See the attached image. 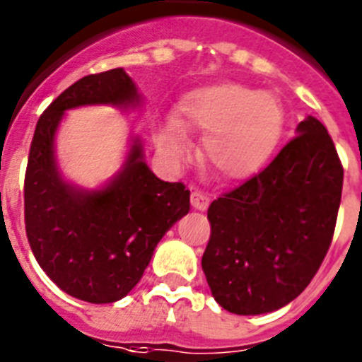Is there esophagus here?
I'll use <instances>...</instances> for the list:
<instances>
[{
    "label": "esophagus",
    "instance_id": "34e87169",
    "mask_svg": "<svg viewBox=\"0 0 362 362\" xmlns=\"http://www.w3.org/2000/svg\"><path fill=\"white\" fill-rule=\"evenodd\" d=\"M190 201H192V206H194V209L206 210L209 209L210 197H209V194H204L203 190H192Z\"/></svg>",
    "mask_w": 362,
    "mask_h": 362
}]
</instances>
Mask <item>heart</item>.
<instances>
[{
  "label": "heart",
  "instance_id": "b5f03b06",
  "mask_svg": "<svg viewBox=\"0 0 362 362\" xmlns=\"http://www.w3.org/2000/svg\"><path fill=\"white\" fill-rule=\"evenodd\" d=\"M283 107L268 92L239 83H217L185 95L175 123L159 130L158 143L172 158H183L187 143L181 129L206 134L204 159L219 174L248 177L263 168L279 141Z\"/></svg>",
  "mask_w": 362,
  "mask_h": 362
}]
</instances>
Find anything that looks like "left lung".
<instances>
[{
  "label": "left lung",
  "instance_id": "obj_1",
  "mask_svg": "<svg viewBox=\"0 0 362 362\" xmlns=\"http://www.w3.org/2000/svg\"><path fill=\"white\" fill-rule=\"evenodd\" d=\"M270 165L209 206L201 264L214 299L238 315L283 308L317 274L337 221L343 165L308 116Z\"/></svg>",
  "mask_w": 362,
  "mask_h": 362
}]
</instances>
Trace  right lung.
<instances>
[{
    "instance_id": "right-lung-1",
    "label": "right lung",
    "mask_w": 362,
    "mask_h": 362,
    "mask_svg": "<svg viewBox=\"0 0 362 362\" xmlns=\"http://www.w3.org/2000/svg\"><path fill=\"white\" fill-rule=\"evenodd\" d=\"M136 101V85L123 69L85 76L41 114L28 152L23 197L32 254L63 292L95 305L127 296L163 235L190 210V190L156 177L137 139L124 168L103 190H78L57 172L54 134L63 112Z\"/></svg>"
}]
</instances>
